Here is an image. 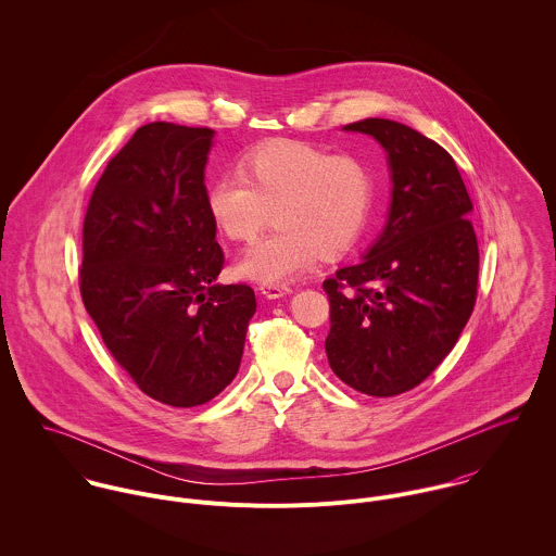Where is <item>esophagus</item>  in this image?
<instances>
[{"label": "esophagus", "mask_w": 556, "mask_h": 556, "mask_svg": "<svg viewBox=\"0 0 556 556\" xmlns=\"http://www.w3.org/2000/svg\"><path fill=\"white\" fill-rule=\"evenodd\" d=\"M258 291L269 300H278V298H285L287 293H291V287L285 282H265L258 287Z\"/></svg>", "instance_id": "34e87169"}]
</instances>
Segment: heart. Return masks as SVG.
<instances>
[{"mask_svg": "<svg viewBox=\"0 0 556 556\" xmlns=\"http://www.w3.org/2000/svg\"><path fill=\"white\" fill-rule=\"evenodd\" d=\"M375 166L355 154H333L306 141H269L239 160V175L210 181L205 207L231 241L250 243L269 223L276 229L238 263L239 276L285 282L318 256H340L364 236L377 203Z\"/></svg>", "mask_w": 556, "mask_h": 556, "instance_id": "b5f03b06", "label": "heart"}]
</instances>
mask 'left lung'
Here are the masks:
<instances>
[{
	"label": "left lung",
	"mask_w": 556,
	"mask_h": 556,
	"mask_svg": "<svg viewBox=\"0 0 556 556\" xmlns=\"http://www.w3.org/2000/svg\"><path fill=\"white\" fill-rule=\"evenodd\" d=\"M346 130L386 148L394 192L388 227L364 261L323 282L325 353L349 388L397 396L434 372L476 308L473 201L454 159L417 130L379 117Z\"/></svg>",
	"instance_id": "left-lung-1"
}]
</instances>
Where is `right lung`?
Here are the masks:
<instances>
[{"mask_svg": "<svg viewBox=\"0 0 556 556\" xmlns=\"http://www.w3.org/2000/svg\"><path fill=\"white\" fill-rule=\"evenodd\" d=\"M212 128L141 126L109 160L83 220L79 289L109 353L146 396L197 406L238 375L254 291L216 285L205 207Z\"/></svg>", "mask_w": 556, "mask_h": 556, "instance_id": "right-lung-1", "label": "right lung"}]
</instances>
